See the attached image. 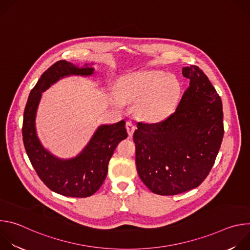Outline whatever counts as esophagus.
Instances as JSON below:
<instances>
[{
  "instance_id": "1",
  "label": "esophagus",
  "mask_w": 250,
  "mask_h": 250,
  "mask_svg": "<svg viewBox=\"0 0 250 250\" xmlns=\"http://www.w3.org/2000/svg\"><path fill=\"white\" fill-rule=\"evenodd\" d=\"M125 127H126V130H127V133L129 136H131L135 130V125L133 123L131 122H126L125 124Z\"/></svg>"
}]
</instances>
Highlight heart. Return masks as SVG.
<instances>
[{
	"label": "heart",
	"instance_id": "heart-1",
	"mask_svg": "<svg viewBox=\"0 0 250 250\" xmlns=\"http://www.w3.org/2000/svg\"><path fill=\"white\" fill-rule=\"evenodd\" d=\"M180 93L178 80L161 70H148L126 77L120 90L125 101L138 102L139 115L148 121L164 118L174 106ZM116 104L121 100L115 98Z\"/></svg>",
	"mask_w": 250,
	"mask_h": 250
}]
</instances>
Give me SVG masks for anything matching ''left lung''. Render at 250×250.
Returning <instances> with one entry per match:
<instances>
[{
	"mask_svg": "<svg viewBox=\"0 0 250 250\" xmlns=\"http://www.w3.org/2000/svg\"><path fill=\"white\" fill-rule=\"evenodd\" d=\"M190 80L176 111L156 124L137 123L135 163L153 193L177 195L197 188L208 175L224 137L221 97L203 71L183 67Z\"/></svg>",
	"mask_w": 250,
	"mask_h": 250,
	"instance_id": "obj_1",
	"label": "left lung"
}]
</instances>
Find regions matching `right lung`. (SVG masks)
<instances>
[{
	"label": "right lung",
	"instance_id": "1",
	"mask_svg": "<svg viewBox=\"0 0 250 250\" xmlns=\"http://www.w3.org/2000/svg\"><path fill=\"white\" fill-rule=\"evenodd\" d=\"M94 71V67L88 64L79 67L66 60L57 61L30 91L23 113V145L34 170L51 191L66 197L86 198L96 193L105 179L108 164L117 146L127 137L125 122L121 121L100 125L84 149L73 158L56 157L42 145L35 128V118L42 92L64 77L92 76Z\"/></svg>",
	"mask_w": 250,
	"mask_h": 250
}]
</instances>
